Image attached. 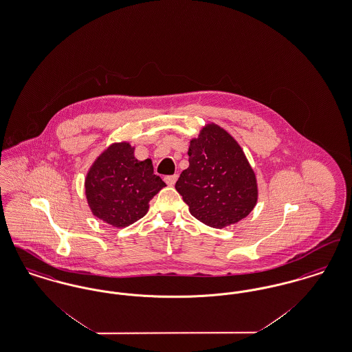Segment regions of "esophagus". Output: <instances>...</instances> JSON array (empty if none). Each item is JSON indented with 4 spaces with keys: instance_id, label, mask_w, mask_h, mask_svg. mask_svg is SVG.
<instances>
[{
    "instance_id": "esophagus-1",
    "label": "esophagus",
    "mask_w": 352,
    "mask_h": 352,
    "mask_svg": "<svg viewBox=\"0 0 352 352\" xmlns=\"http://www.w3.org/2000/svg\"><path fill=\"white\" fill-rule=\"evenodd\" d=\"M177 179H178V175H177V174H174V175H166V177L164 178V181H165L168 186H173V184L177 182Z\"/></svg>"
}]
</instances>
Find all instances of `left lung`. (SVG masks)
<instances>
[{"mask_svg": "<svg viewBox=\"0 0 352 352\" xmlns=\"http://www.w3.org/2000/svg\"><path fill=\"white\" fill-rule=\"evenodd\" d=\"M188 168L175 184L194 218L224 228L250 215L257 203V181L234 137L207 124L190 141Z\"/></svg>", "mask_w": 352, "mask_h": 352, "instance_id": "left-lung-1", "label": "left lung"}]
</instances>
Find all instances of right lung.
Returning <instances> with one entry per match:
<instances>
[{"label":"right lung","mask_w":352,"mask_h":352,"mask_svg":"<svg viewBox=\"0 0 352 352\" xmlns=\"http://www.w3.org/2000/svg\"><path fill=\"white\" fill-rule=\"evenodd\" d=\"M85 197L92 214L113 227H126L149 210L166 184L154 174L151 160L138 161L128 142L112 144L87 173Z\"/></svg>","instance_id":"1"}]
</instances>
